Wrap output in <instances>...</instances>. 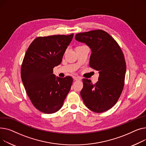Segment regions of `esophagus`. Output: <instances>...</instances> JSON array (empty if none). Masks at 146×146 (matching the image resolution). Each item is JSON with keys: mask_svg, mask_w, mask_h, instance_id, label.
<instances>
[{"mask_svg": "<svg viewBox=\"0 0 146 146\" xmlns=\"http://www.w3.org/2000/svg\"><path fill=\"white\" fill-rule=\"evenodd\" d=\"M73 79L75 81H78V80H81V77H79V76H73Z\"/></svg>", "mask_w": 146, "mask_h": 146, "instance_id": "esophagus-1", "label": "esophagus"}]
</instances>
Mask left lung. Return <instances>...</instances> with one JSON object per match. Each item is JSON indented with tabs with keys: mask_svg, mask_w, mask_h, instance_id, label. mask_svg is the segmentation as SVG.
I'll return each instance as SVG.
<instances>
[{
	"mask_svg": "<svg viewBox=\"0 0 146 146\" xmlns=\"http://www.w3.org/2000/svg\"><path fill=\"white\" fill-rule=\"evenodd\" d=\"M75 39L91 49L90 66L98 71V81L83 79L81 96L88 109L103 113L112 108L120 97L124 85L126 64L117 42L102 30L80 33Z\"/></svg>",
	"mask_w": 146,
	"mask_h": 146,
	"instance_id": "left-lung-1",
	"label": "left lung"
}]
</instances>
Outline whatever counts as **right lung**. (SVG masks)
I'll return each mask as SVG.
<instances>
[{"mask_svg":"<svg viewBox=\"0 0 146 146\" xmlns=\"http://www.w3.org/2000/svg\"><path fill=\"white\" fill-rule=\"evenodd\" d=\"M70 35L38 37L28 48L21 67V78L33 106L45 114L54 113L62 107L72 84V78L56 76L53 69L61 63L72 40Z\"/></svg>","mask_w":146,"mask_h":146,"instance_id":"add662e5","label":"right lung"}]
</instances>
